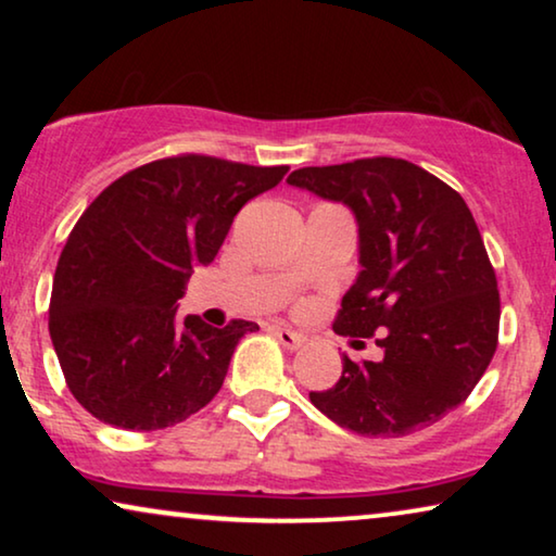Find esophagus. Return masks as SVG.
<instances>
[{
  "label": "esophagus",
  "instance_id": "esophagus-1",
  "mask_svg": "<svg viewBox=\"0 0 556 556\" xmlns=\"http://www.w3.org/2000/svg\"><path fill=\"white\" fill-rule=\"evenodd\" d=\"M273 333H276L278 341L286 349H301L303 344H306V337H303V333L293 331V329H286V326H276V329H273Z\"/></svg>",
  "mask_w": 556,
  "mask_h": 556
}]
</instances>
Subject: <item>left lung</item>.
I'll return each instance as SVG.
<instances>
[{
  "label": "left lung",
  "mask_w": 556,
  "mask_h": 556,
  "mask_svg": "<svg viewBox=\"0 0 556 556\" xmlns=\"http://www.w3.org/2000/svg\"><path fill=\"white\" fill-rule=\"evenodd\" d=\"M344 202L359 223L362 273L333 331L375 337L384 356L352 362L308 397L341 428L402 438L458 407L498 346L496 270L463 197L405 159L303 166L288 177Z\"/></svg>",
  "instance_id": "8db88e82"
}]
</instances>
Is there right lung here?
Here are the masks:
<instances>
[{"mask_svg": "<svg viewBox=\"0 0 556 556\" xmlns=\"http://www.w3.org/2000/svg\"><path fill=\"white\" fill-rule=\"evenodd\" d=\"M288 166L204 154L156 159L111 181L60 253L50 339L67 390L105 425L162 430L202 409L257 324L177 318L194 265L215 261L232 219Z\"/></svg>", "mask_w": 556, "mask_h": 556, "instance_id": "right-lung-1", "label": "right lung"}]
</instances>
